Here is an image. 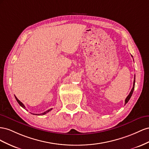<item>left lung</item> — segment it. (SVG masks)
Returning a JSON list of instances; mask_svg holds the SVG:
<instances>
[{
    "instance_id": "1",
    "label": "left lung",
    "mask_w": 149,
    "mask_h": 149,
    "mask_svg": "<svg viewBox=\"0 0 149 149\" xmlns=\"http://www.w3.org/2000/svg\"><path fill=\"white\" fill-rule=\"evenodd\" d=\"M131 56L133 57V56H132V55H131ZM135 75H134V80L133 87H132V90H131V91H130V93L129 94V95L127 97V98H126V99H125V105L127 102H128L129 100H130V97H131L132 95V93H133V92H134V87H135Z\"/></svg>"
}]
</instances>
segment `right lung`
<instances>
[{"instance_id":"right-lung-1","label":"right lung","mask_w":149,"mask_h":149,"mask_svg":"<svg viewBox=\"0 0 149 149\" xmlns=\"http://www.w3.org/2000/svg\"><path fill=\"white\" fill-rule=\"evenodd\" d=\"M15 99H16V100L17 101V102L19 103V104L21 106V107H22V108H24V109H25V105L22 103V102H21L17 99V97L15 96ZM52 109H49V110H47V111H45V112H43V113H40V114H36V113H32V114H33V115H38V116H40V115H41V116H42V115H45V114H46L47 113H48L49 112H50V110H52Z\"/></svg>"}]
</instances>
